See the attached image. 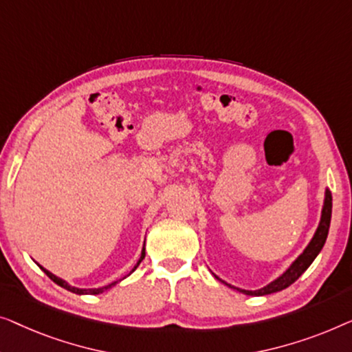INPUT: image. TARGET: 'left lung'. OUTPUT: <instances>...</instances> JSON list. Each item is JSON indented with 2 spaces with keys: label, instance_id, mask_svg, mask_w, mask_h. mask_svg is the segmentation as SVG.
Here are the masks:
<instances>
[{
  "label": "left lung",
  "instance_id": "1",
  "mask_svg": "<svg viewBox=\"0 0 352 352\" xmlns=\"http://www.w3.org/2000/svg\"><path fill=\"white\" fill-rule=\"evenodd\" d=\"M330 219H331V192L327 190L325 191V201H324V209H322V217H320V223L318 226V231H316V234L311 242L308 244V247L303 250V254H301L298 258H296L294 263L289 270L285 271L284 274L280 277H277L276 280L271 282L270 285L263 287V289L260 290H241L237 289V287H232V289L242 292V294L245 295H254V296H261V295H270V294H274V292H280L287 289V287L294 284V282L298 279V277L305 273L306 270L309 268V265L313 263L316 256L319 255V252L322 250V247L325 244V239H327V234H329V228H330Z\"/></svg>",
  "mask_w": 352,
  "mask_h": 352
}]
</instances>
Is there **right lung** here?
Masks as SVG:
<instances>
[{
	"mask_svg": "<svg viewBox=\"0 0 352 352\" xmlns=\"http://www.w3.org/2000/svg\"><path fill=\"white\" fill-rule=\"evenodd\" d=\"M143 258H145V247H143V250H142V255H140V258H138V261H137V265H135V266H133V268H132V271H131V273H133V271H135V270H137V266L142 263V260H143ZM39 268H41V270L44 271V273H46V276L49 277V279H51V280H54V282H56V284H57V285H60V287H63V289L70 290V292H73V294H78V295H87V294H91V295H97V294H102V292H103V290H108V289H110V287H113V285H116V284H118V282H120V280H121V279H120V280H116V282H111V284H108V285H105V287H100V289H78V287H72L70 284H67V282H65V280H63V279H60V277H57V276H54L52 273H49V271H47V270H44L41 265H39ZM131 273H129V274H131ZM129 274H127V276H129ZM122 279H124V277H122Z\"/></svg>",
	"mask_w": 352,
	"mask_h": 352,
	"instance_id": "obj_1",
	"label": "right lung"
}]
</instances>
